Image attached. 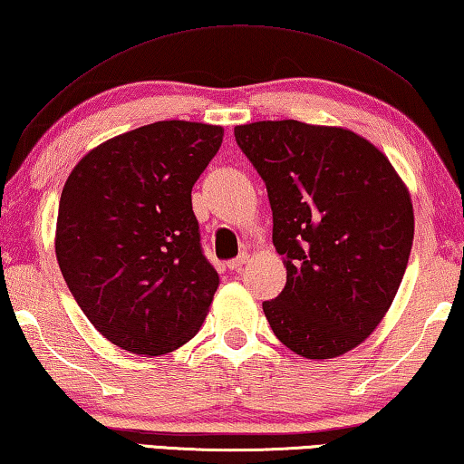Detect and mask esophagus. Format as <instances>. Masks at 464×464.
<instances>
[{
  "label": "esophagus",
  "instance_id": "34e87169",
  "mask_svg": "<svg viewBox=\"0 0 464 464\" xmlns=\"http://www.w3.org/2000/svg\"><path fill=\"white\" fill-rule=\"evenodd\" d=\"M246 261H248V255H246V253H242L240 256H237V259L227 261V269H232V272H237V269H240L242 266H245Z\"/></svg>",
  "mask_w": 464,
  "mask_h": 464
}]
</instances>
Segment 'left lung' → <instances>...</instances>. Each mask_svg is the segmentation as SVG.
<instances>
[{
	"mask_svg": "<svg viewBox=\"0 0 464 464\" xmlns=\"http://www.w3.org/2000/svg\"><path fill=\"white\" fill-rule=\"evenodd\" d=\"M267 187L286 286L263 303L276 338L336 359L372 336L409 263L411 192L372 140L342 126L263 120L234 128Z\"/></svg>",
	"mask_w": 464,
	"mask_h": 464,
	"instance_id": "1",
	"label": "left lung"
}]
</instances>
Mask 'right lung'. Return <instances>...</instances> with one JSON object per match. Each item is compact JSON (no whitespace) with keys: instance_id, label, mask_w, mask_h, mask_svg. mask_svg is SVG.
<instances>
[{"instance_id":"obj_1","label":"right lung","mask_w":464,"mask_h":464,"mask_svg":"<svg viewBox=\"0 0 464 464\" xmlns=\"http://www.w3.org/2000/svg\"><path fill=\"white\" fill-rule=\"evenodd\" d=\"M222 140V126L163 120L91 149L63 184L62 276L95 330L128 353H172L208 317L219 276L190 192Z\"/></svg>"}]
</instances>
